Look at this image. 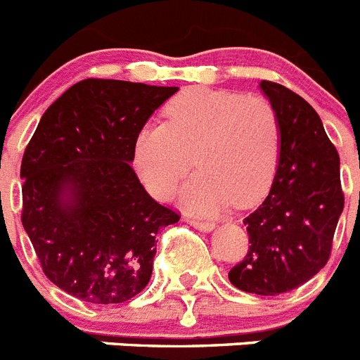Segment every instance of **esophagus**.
Returning a JSON list of instances; mask_svg holds the SVG:
<instances>
[{
    "label": "esophagus",
    "instance_id": "1",
    "mask_svg": "<svg viewBox=\"0 0 360 360\" xmlns=\"http://www.w3.org/2000/svg\"><path fill=\"white\" fill-rule=\"evenodd\" d=\"M186 222L191 224L193 227H196V229H200V231H204V233H210V231H213V229H214V224L202 222V220H196V218H191V217H187Z\"/></svg>",
    "mask_w": 360,
    "mask_h": 360
}]
</instances>
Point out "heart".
Listing matches in <instances>:
<instances>
[{
    "label": "heart",
    "mask_w": 360,
    "mask_h": 360,
    "mask_svg": "<svg viewBox=\"0 0 360 360\" xmlns=\"http://www.w3.org/2000/svg\"><path fill=\"white\" fill-rule=\"evenodd\" d=\"M165 124L134 136L133 165L147 191L164 200L180 191L187 210L214 214L233 204L250 207L266 195L281 153V127L268 101L213 89H187L164 107Z\"/></svg>",
    "instance_id": "1"
}]
</instances>
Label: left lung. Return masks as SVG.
I'll return each mask as SVG.
<instances>
[{"mask_svg": "<svg viewBox=\"0 0 360 360\" xmlns=\"http://www.w3.org/2000/svg\"><path fill=\"white\" fill-rule=\"evenodd\" d=\"M281 127L271 189L244 218L250 251L229 271L235 288L281 295L317 275L330 259L344 210L339 153L308 101L273 82H260Z\"/></svg>", "mask_w": 360, "mask_h": 360, "instance_id": "obj_1", "label": "left lung"}]
</instances>
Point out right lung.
Returning <instances> with one entry per match:
<instances>
[{
    "label": "right lung",
    "instance_id": "obj_1",
    "mask_svg": "<svg viewBox=\"0 0 360 360\" xmlns=\"http://www.w3.org/2000/svg\"><path fill=\"white\" fill-rule=\"evenodd\" d=\"M178 87L84 79L39 120L21 160L23 214L43 273L91 304H120L147 285L156 235L178 222L147 195L134 136Z\"/></svg>",
    "mask_w": 360,
    "mask_h": 360
}]
</instances>
